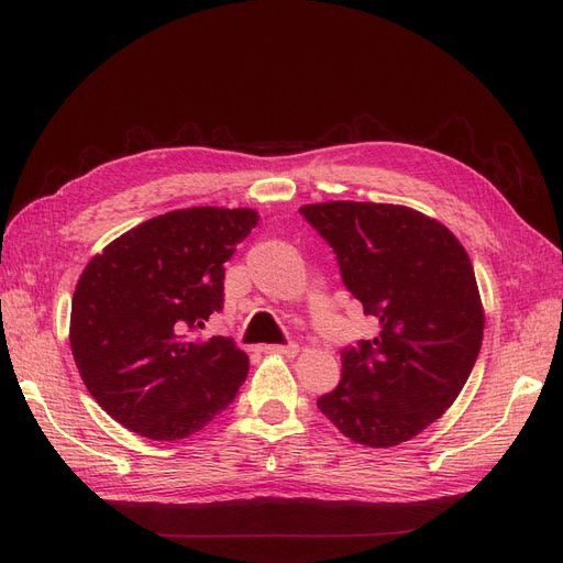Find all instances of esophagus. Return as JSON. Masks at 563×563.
I'll return each mask as SVG.
<instances>
[{
	"mask_svg": "<svg viewBox=\"0 0 563 563\" xmlns=\"http://www.w3.org/2000/svg\"><path fill=\"white\" fill-rule=\"evenodd\" d=\"M264 352H271V355H283V357H297L299 345L289 343V345H266Z\"/></svg>",
	"mask_w": 563,
	"mask_h": 563,
	"instance_id": "1",
	"label": "esophagus"
}]
</instances>
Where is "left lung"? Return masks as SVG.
Listing matches in <instances>:
<instances>
[{"instance_id": "left-lung-1", "label": "left lung", "mask_w": 563, "mask_h": 563, "mask_svg": "<svg viewBox=\"0 0 563 563\" xmlns=\"http://www.w3.org/2000/svg\"><path fill=\"white\" fill-rule=\"evenodd\" d=\"M334 247L376 339L341 352L343 376L318 408L350 441L394 448L460 397L483 345L485 310L464 245L415 208L327 201L299 208Z\"/></svg>"}]
</instances>
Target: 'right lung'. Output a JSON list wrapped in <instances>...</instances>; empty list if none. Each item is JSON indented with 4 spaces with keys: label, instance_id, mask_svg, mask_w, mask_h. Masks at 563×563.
Returning a JSON list of instances; mask_svg holds the SVG:
<instances>
[{
    "label": "right lung",
    "instance_id": "obj_1",
    "mask_svg": "<svg viewBox=\"0 0 563 563\" xmlns=\"http://www.w3.org/2000/svg\"><path fill=\"white\" fill-rule=\"evenodd\" d=\"M253 208L195 206L145 220L82 268L69 341L92 399L124 429L178 441L234 401L247 355L195 339L222 308L224 262L257 224Z\"/></svg>",
    "mask_w": 563,
    "mask_h": 563
}]
</instances>
